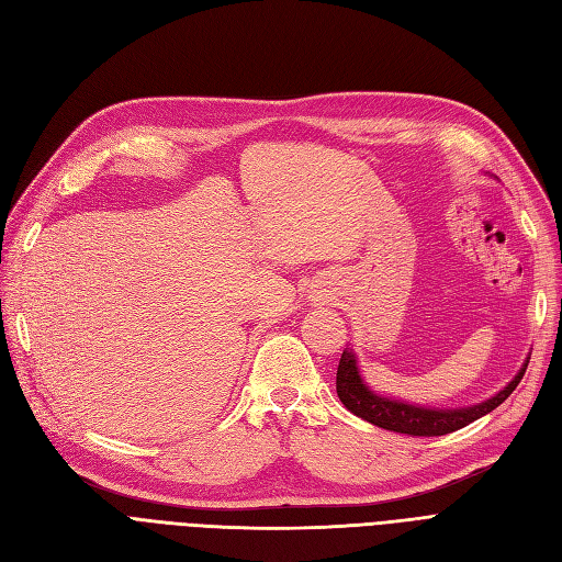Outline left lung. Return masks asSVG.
Segmentation results:
<instances>
[{
    "mask_svg": "<svg viewBox=\"0 0 562 562\" xmlns=\"http://www.w3.org/2000/svg\"><path fill=\"white\" fill-rule=\"evenodd\" d=\"M528 361L530 359H525L522 369L516 373V378L509 385L499 390L495 396H491V400H485L476 406L425 408V406L406 404L400 400H390V396L375 394L373 390H369L364 378H361V373H359L355 352L350 348H346L338 361L336 392H338V400L342 402V406H346L350 413H355L357 418L367 420L375 427L400 431V434H411V437H443V434L462 429L469 423L483 418L485 413L495 411L506 400V396H509L518 387L520 378L525 375V369H528Z\"/></svg>",
    "mask_w": 562,
    "mask_h": 562,
    "instance_id": "obj_1",
    "label": "left lung"
}]
</instances>
